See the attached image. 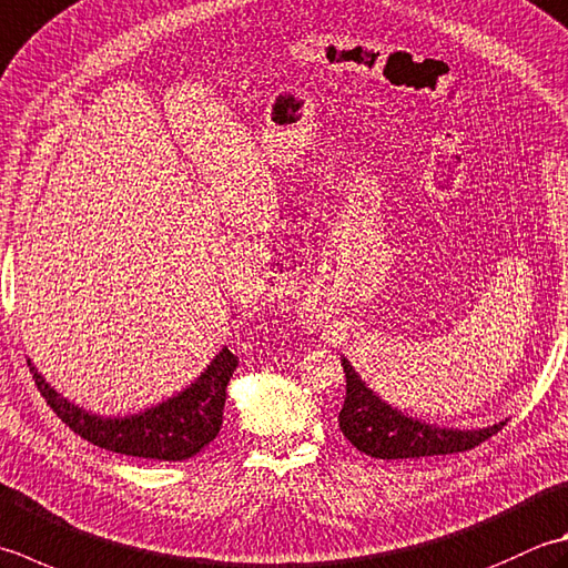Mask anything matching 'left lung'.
I'll list each match as a JSON object with an SVG mask.
<instances>
[{
  "label": "left lung",
  "mask_w": 568,
  "mask_h": 568,
  "mask_svg": "<svg viewBox=\"0 0 568 568\" xmlns=\"http://www.w3.org/2000/svg\"><path fill=\"white\" fill-rule=\"evenodd\" d=\"M347 376V398L339 410V430L359 453L379 460L426 458V455H448L480 446L503 428L507 420L485 428H446L414 418L386 404L366 384L347 357H342Z\"/></svg>",
  "instance_id": "1"
}]
</instances>
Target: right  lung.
Here are the masks:
<instances>
[{
  "instance_id": "right-lung-1",
  "label": "right lung",
  "mask_w": 568,
  "mask_h": 568,
  "mask_svg": "<svg viewBox=\"0 0 568 568\" xmlns=\"http://www.w3.org/2000/svg\"><path fill=\"white\" fill-rule=\"evenodd\" d=\"M29 366L41 396L55 410V416L88 443L132 458L174 463L192 458L219 436V428L224 424L226 386L239 359L229 347H221L206 369L182 392L128 416H100L69 402L43 379L31 359Z\"/></svg>"
}]
</instances>
